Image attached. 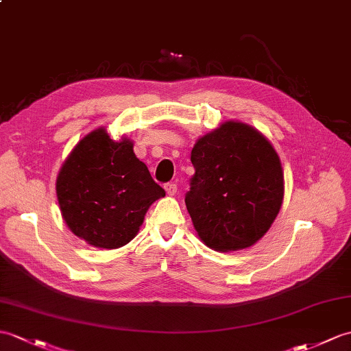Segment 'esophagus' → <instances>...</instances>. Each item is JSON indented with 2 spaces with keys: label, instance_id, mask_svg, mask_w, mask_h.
I'll list each match as a JSON object with an SVG mask.
<instances>
[{
  "label": "esophagus",
  "instance_id": "1",
  "mask_svg": "<svg viewBox=\"0 0 351 351\" xmlns=\"http://www.w3.org/2000/svg\"><path fill=\"white\" fill-rule=\"evenodd\" d=\"M165 190H166L167 195H175L178 186H176V184H166L165 185Z\"/></svg>",
  "mask_w": 351,
  "mask_h": 351
}]
</instances>
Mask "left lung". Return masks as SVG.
<instances>
[{"mask_svg": "<svg viewBox=\"0 0 351 351\" xmlns=\"http://www.w3.org/2000/svg\"><path fill=\"white\" fill-rule=\"evenodd\" d=\"M195 173L185 194L200 241L230 252L252 247L271 229L284 199L278 154L248 124L226 121L191 151Z\"/></svg>", "mask_w": 351, "mask_h": 351, "instance_id": "left-lung-1", "label": "left lung"}]
</instances>
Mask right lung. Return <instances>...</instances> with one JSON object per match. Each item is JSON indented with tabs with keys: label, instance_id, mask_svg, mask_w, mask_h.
<instances>
[{
	"label": "right lung",
	"instance_id": "add662e5",
	"mask_svg": "<svg viewBox=\"0 0 351 351\" xmlns=\"http://www.w3.org/2000/svg\"><path fill=\"white\" fill-rule=\"evenodd\" d=\"M165 195L136 157L133 141H113L104 127L80 138L56 178L64 223L95 248L124 247L141 229L146 210Z\"/></svg>",
	"mask_w": 351,
	"mask_h": 351
}]
</instances>
